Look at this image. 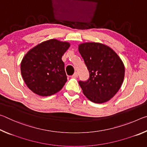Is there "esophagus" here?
Wrapping results in <instances>:
<instances>
[{
	"label": "esophagus",
	"mask_w": 147,
	"mask_h": 147,
	"mask_svg": "<svg viewBox=\"0 0 147 147\" xmlns=\"http://www.w3.org/2000/svg\"><path fill=\"white\" fill-rule=\"evenodd\" d=\"M78 73H74L73 74V75L72 76V77H73V78H77V77H78Z\"/></svg>",
	"instance_id": "1"
}]
</instances>
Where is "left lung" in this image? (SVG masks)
<instances>
[{
  "instance_id": "obj_1",
  "label": "left lung",
  "mask_w": 147,
  "mask_h": 147,
  "mask_svg": "<svg viewBox=\"0 0 147 147\" xmlns=\"http://www.w3.org/2000/svg\"><path fill=\"white\" fill-rule=\"evenodd\" d=\"M89 73L88 80L79 81L83 93L94 103L108 101L117 93L123 82V61L109 47L99 43H85L78 46Z\"/></svg>"
}]
</instances>
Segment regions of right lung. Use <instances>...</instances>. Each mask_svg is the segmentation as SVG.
<instances>
[{"label":"right lung","mask_w":147,"mask_h":147,"mask_svg":"<svg viewBox=\"0 0 147 147\" xmlns=\"http://www.w3.org/2000/svg\"><path fill=\"white\" fill-rule=\"evenodd\" d=\"M70 47L67 42L50 39L27 53L21 63L24 82L31 91L46 96L60 91L67 80L61 58Z\"/></svg>","instance_id":"right-lung-1"}]
</instances>
